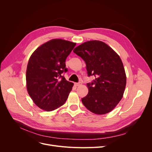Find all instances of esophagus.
I'll list each match as a JSON object with an SVG mask.
<instances>
[{"mask_svg": "<svg viewBox=\"0 0 152 152\" xmlns=\"http://www.w3.org/2000/svg\"><path fill=\"white\" fill-rule=\"evenodd\" d=\"M75 85L76 86H81L82 85V83H81V82H79V83H75Z\"/></svg>", "mask_w": 152, "mask_h": 152, "instance_id": "1", "label": "esophagus"}]
</instances>
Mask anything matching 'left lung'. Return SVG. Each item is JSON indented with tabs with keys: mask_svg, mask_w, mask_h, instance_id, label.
Wrapping results in <instances>:
<instances>
[{
	"mask_svg": "<svg viewBox=\"0 0 152 152\" xmlns=\"http://www.w3.org/2000/svg\"><path fill=\"white\" fill-rule=\"evenodd\" d=\"M73 52L86 62L87 75L95 79L87 83L89 92L82 99L83 105L97 115L112 111L123 97L126 75L119 56L105 42L89 41L76 47Z\"/></svg>",
	"mask_w": 152,
	"mask_h": 152,
	"instance_id": "obj_1",
	"label": "left lung"
}]
</instances>
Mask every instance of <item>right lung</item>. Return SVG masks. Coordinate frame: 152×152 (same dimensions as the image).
I'll list each match as a JSON object with an SVG mask.
<instances>
[{"instance_id":"add662e5","label":"right lung","mask_w":152,"mask_h":152,"mask_svg":"<svg viewBox=\"0 0 152 152\" xmlns=\"http://www.w3.org/2000/svg\"><path fill=\"white\" fill-rule=\"evenodd\" d=\"M76 44L54 39L39 46L31 55L26 69V88L41 109L51 111L66 102L73 83L61 74L67 71L65 60Z\"/></svg>"}]
</instances>
